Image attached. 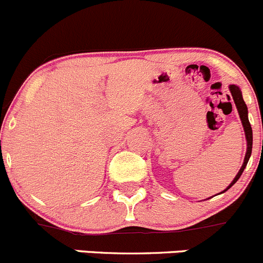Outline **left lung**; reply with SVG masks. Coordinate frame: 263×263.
I'll return each mask as SVG.
<instances>
[{
	"label": "left lung",
	"mask_w": 263,
	"mask_h": 263,
	"mask_svg": "<svg viewBox=\"0 0 263 263\" xmlns=\"http://www.w3.org/2000/svg\"><path fill=\"white\" fill-rule=\"evenodd\" d=\"M230 92H231V96H233L234 102H235L236 108H238V112H239V116H240L241 124H243L244 132H246L247 153H246V158H244V162H243V165H241L240 170H239L238 175L235 176V179L231 181L230 185H229L228 188H226L223 192H226L228 189H230L231 186H233L234 184L238 181V179L240 178V175L243 174L244 168H246L247 163H248L249 157H251V155H252V144H253V134H252V126H251V124H249V120H248V110H247V105H246V102H244L240 89H239L236 85H230ZM223 192H222V193H223Z\"/></svg>",
	"instance_id": "obj_1"
}]
</instances>
